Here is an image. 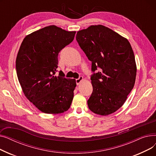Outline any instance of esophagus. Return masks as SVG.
<instances>
[{"label":"esophagus","instance_id":"obj_1","mask_svg":"<svg viewBox=\"0 0 156 156\" xmlns=\"http://www.w3.org/2000/svg\"><path fill=\"white\" fill-rule=\"evenodd\" d=\"M83 76H80L78 79H76V84L77 85H79L81 81H83Z\"/></svg>","mask_w":156,"mask_h":156}]
</instances>
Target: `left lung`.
<instances>
[{"instance_id":"8db88e82","label":"left lung","mask_w":156,"mask_h":156,"mask_svg":"<svg viewBox=\"0 0 156 156\" xmlns=\"http://www.w3.org/2000/svg\"><path fill=\"white\" fill-rule=\"evenodd\" d=\"M76 39L94 72L88 108L109 115L124 104L135 85L136 66L132 46L126 38L101 24L78 31ZM97 68L100 71L95 73Z\"/></svg>"}]
</instances>
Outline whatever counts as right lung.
Here are the masks:
<instances>
[{
	"instance_id": "add662e5",
	"label": "right lung",
	"mask_w": 156,
	"mask_h": 156,
	"mask_svg": "<svg viewBox=\"0 0 156 156\" xmlns=\"http://www.w3.org/2000/svg\"><path fill=\"white\" fill-rule=\"evenodd\" d=\"M75 34L48 26L27 35L20 46L16 61L19 82L27 99L44 113L60 114L70 108L76 80L55 73L59 52Z\"/></svg>"
}]
</instances>
